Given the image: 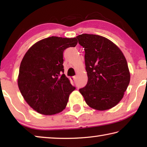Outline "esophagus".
I'll use <instances>...</instances> for the list:
<instances>
[{
	"label": "esophagus",
	"instance_id": "1",
	"mask_svg": "<svg viewBox=\"0 0 147 147\" xmlns=\"http://www.w3.org/2000/svg\"><path fill=\"white\" fill-rule=\"evenodd\" d=\"M70 79H71V80H72V81H74V79H75V76H71V78H70Z\"/></svg>",
	"mask_w": 147,
	"mask_h": 147
}]
</instances>
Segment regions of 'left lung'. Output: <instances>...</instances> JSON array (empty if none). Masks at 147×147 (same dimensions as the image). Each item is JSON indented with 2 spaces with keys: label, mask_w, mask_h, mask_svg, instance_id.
<instances>
[{
  "label": "left lung",
  "mask_w": 147,
  "mask_h": 147,
  "mask_svg": "<svg viewBox=\"0 0 147 147\" xmlns=\"http://www.w3.org/2000/svg\"><path fill=\"white\" fill-rule=\"evenodd\" d=\"M85 49L87 85L80 89L86 104L96 110L115 106L123 98L130 80L127 61L121 49L98 35L83 34L76 37Z\"/></svg>",
  "instance_id": "left-lung-1"
}]
</instances>
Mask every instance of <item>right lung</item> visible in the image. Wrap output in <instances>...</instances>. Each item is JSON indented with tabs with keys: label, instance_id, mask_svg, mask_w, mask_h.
Listing matches in <instances>:
<instances>
[{
	"label": "right lung",
	"instance_id": "1",
	"mask_svg": "<svg viewBox=\"0 0 147 147\" xmlns=\"http://www.w3.org/2000/svg\"><path fill=\"white\" fill-rule=\"evenodd\" d=\"M77 43L76 38L52 36L38 41L24 54L17 84L24 100L38 113L52 115L65 108L75 88L63 74V53Z\"/></svg>",
	"mask_w": 147,
	"mask_h": 147
}]
</instances>
